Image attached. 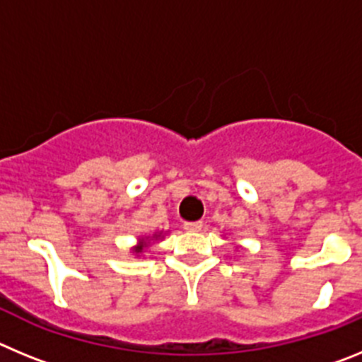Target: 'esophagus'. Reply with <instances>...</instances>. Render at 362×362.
I'll use <instances>...</instances> for the list:
<instances>
[{"mask_svg": "<svg viewBox=\"0 0 362 362\" xmlns=\"http://www.w3.org/2000/svg\"><path fill=\"white\" fill-rule=\"evenodd\" d=\"M203 228V223L201 221H192V223H185V230L187 232H199Z\"/></svg>", "mask_w": 362, "mask_h": 362, "instance_id": "esophagus-1", "label": "esophagus"}]
</instances>
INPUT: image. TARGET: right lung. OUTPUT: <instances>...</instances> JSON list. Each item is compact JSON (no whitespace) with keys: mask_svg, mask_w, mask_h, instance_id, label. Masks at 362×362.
<instances>
[{"mask_svg":"<svg viewBox=\"0 0 362 362\" xmlns=\"http://www.w3.org/2000/svg\"><path fill=\"white\" fill-rule=\"evenodd\" d=\"M143 246H145V245H139V246H137V248H136L137 254H139V252H143Z\"/></svg>","mask_w":362,"mask_h":362,"instance_id":"add662e5","label":"right lung"}]
</instances>
